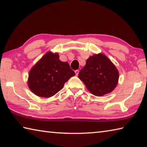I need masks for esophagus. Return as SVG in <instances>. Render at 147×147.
I'll list each match as a JSON object with an SVG mask.
<instances>
[{"mask_svg": "<svg viewBox=\"0 0 147 147\" xmlns=\"http://www.w3.org/2000/svg\"><path fill=\"white\" fill-rule=\"evenodd\" d=\"M75 73H76V75L78 76V73H79V71H78V70H76V71H75Z\"/></svg>", "mask_w": 147, "mask_h": 147, "instance_id": "34e87169", "label": "esophagus"}]
</instances>
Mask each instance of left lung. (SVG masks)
Segmentation results:
<instances>
[{
    "label": "left lung",
    "instance_id": "left-lung-1",
    "mask_svg": "<svg viewBox=\"0 0 147 147\" xmlns=\"http://www.w3.org/2000/svg\"><path fill=\"white\" fill-rule=\"evenodd\" d=\"M78 78L89 92L101 96L111 93L115 88L119 80V72L104 54H94L86 60V65L79 72Z\"/></svg>",
    "mask_w": 147,
    "mask_h": 147
}]
</instances>
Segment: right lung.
Wrapping results in <instances>:
<instances>
[{
    "label": "right lung",
    "mask_w": 147,
    "mask_h": 147,
    "mask_svg": "<svg viewBox=\"0 0 147 147\" xmlns=\"http://www.w3.org/2000/svg\"><path fill=\"white\" fill-rule=\"evenodd\" d=\"M74 75L67 62L59 60L58 53L48 52L31 69L28 85L37 96L49 98L60 91Z\"/></svg>",
    "instance_id": "right-lung-1"
}]
</instances>
